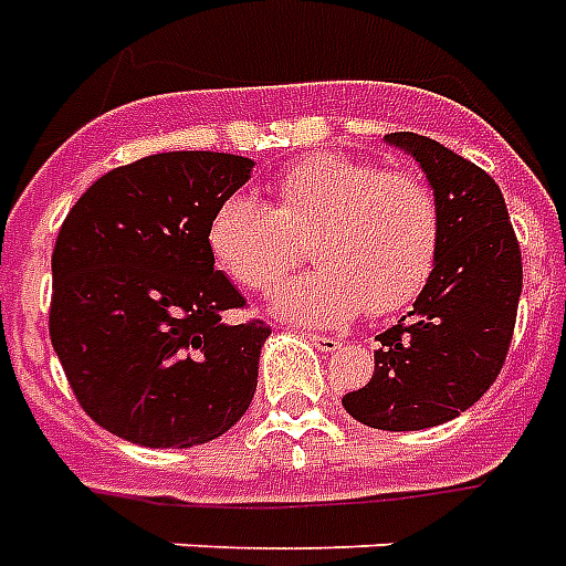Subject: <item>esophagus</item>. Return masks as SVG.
Returning <instances> with one entry per match:
<instances>
[{
	"mask_svg": "<svg viewBox=\"0 0 566 566\" xmlns=\"http://www.w3.org/2000/svg\"><path fill=\"white\" fill-rule=\"evenodd\" d=\"M304 336L310 338L312 345L318 347V350H324V354H333V350H338L342 347V342L333 336H321V333H312V329H304Z\"/></svg>",
	"mask_w": 566,
	"mask_h": 566,
	"instance_id": "34e87169",
	"label": "esophagus"
}]
</instances>
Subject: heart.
I'll return each instance as SVG.
<instances>
[{"label":"heart","instance_id":"heart-1","mask_svg":"<svg viewBox=\"0 0 566 566\" xmlns=\"http://www.w3.org/2000/svg\"><path fill=\"white\" fill-rule=\"evenodd\" d=\"M310 239L318 269L277 289L280 318L312 327H345L365 310L382 318L409 306L432 277L441 205L418 171L324 151L280 171L274 207L230 196L207 233L219 269L254 292L277 286Z\"/></svg>","mask_w":566,"mask_h":566}]
</instances>
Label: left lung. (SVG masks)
<instances>
[{
  "instance_id": "8db88e82",
  "label": "left lung",
  "mask_w": 566,
  "mask_h": 566,
  "mask_svg": "<svg viewBox=\"0 0 566 566\" xmlns=\"http://www.w3.org/2000/svg\"><path fill=\"white\" fill-rule=\"evenodd\" d=\"M386 139L427 171L441 205V248L415 310L377 336L370 382L342 406L365 427L411 432L453 420L494 386L514 336L523 262L485 169L411 130Z\"/></svg>"
}]
</instances>
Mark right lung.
<instances>
[{"mask_svg":"<svg viewBox=\"0 0 566 566\" xmlns=\"http://www.w3.org/2000/svg\"><path fill=\"white\" fill-rule=\"evenodd\" d=\"M254 163L166 151L107 171L75 201L52 251L49 336L81 409L143 447L224 436L256 391L271 329L210 251V221Z\"/></svg>","mask_w":566,"mask_h":566,"instance_id":"1","label":"right lung"}]
</instances>
